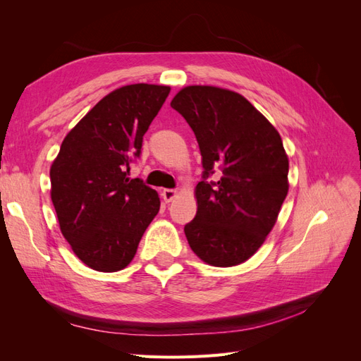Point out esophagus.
Here are the masks:
<instances>
[{
	"instance_id": "esophagus-1",
	"label": "esophagus",
	"mask_w": 361,
	"mask_h": 361,
	"mask_svg": "<svg viewBox=\"0 0 361 361\" xmlns=\"http://www.w3.org/2000/svg\"><path fill=\"white\" fill-rule=\"evenodd\" d=\"M161 195H162L164 202L169 203V202H171L173 199L178 197V191H176V190H162Z\"/></svg>"
}]
</instances>
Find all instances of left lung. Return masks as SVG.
Returning a JSON list of instances; mask_svg holds the SVG:
<instances>
[{
  "label": "left lung",
  "instance_id": "left-lung-1",
  "mask_svg": "<svg viewBox=\"0 0 361 361\" xmlns=\"http://www.w3.org/2000/svg\"><path fill=\"white\" fill-rule=\"evenodd\" d=\"M200 147L197 214L185 236L212 267L244 264L265 243L289 191V159L279 130L243 94L214 85L183 87L170 102ZM215 169L222 178L205 179Z\"/></svg>",
  "mask_w": 361,
  "mask_h": 361
}]
</instances>
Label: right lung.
<instances>
[{
	"label": "right lung",
	"instance_id": "right-lung-1",
	"mask_svg": "<svg viewBox=\"0 0 361 361\" xmlns=\"http://www.w3.org/2000/svg\"><path fill=\"white\" fill-rule=\"evenodd\" d=\"M169 93V85L158 84L118 87L69 130L52 162L51 200L60 231L94 271L126 268L159 211L158 192L126 173Z\"/></svg>",
	"mask_w": 361,
	"mask_h": 361
}]
</instances>
